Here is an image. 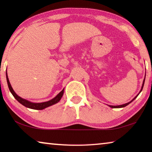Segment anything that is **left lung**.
Instances as JSON below:
<instances>
[{
  "label": "left lung",
  "instance_id": "obj_1",
  "mask_svg": "<svg viewBox=\"0 0 152 152\" xmlns=\"http://www.w3.org/2000/svg\"><path fill=\"white\" fill-rule=\"evenodd\" d=\"M145 78H144V80H143V84H142V86H141V90H140V92H139L138 93V94H137V96H135L134 98H133V99L132 100V101H131L130 102H127V103H125V104H121V105H117V106H113V105H109V106L110 107H111V108H123V107H126V106H127V105L129 104H130L131 102H132V101H134V100L136 99V98L137 97V96L139 94H140V92H141V91H142V89H143V85H144V82H145Z\"/></svg>",
  "mask_w": 152,
  "mask_h": 152
}]
</instances>
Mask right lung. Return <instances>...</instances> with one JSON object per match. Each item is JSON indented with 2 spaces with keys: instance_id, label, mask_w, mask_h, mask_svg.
<instances>
[{
  "instance_id": "1",
  "label": "right lung",
  "mask_w": 152,
  "mask_h": 152,
  "mask_svg": "<svg viewBox=\"0 0 152 152\" xmlns=\"http://www.w3.org/2000/svg\"><path fill=\"white\" fill-rule=\"evenodd\" d=\"M6 77H7V84H8L9 91H11V94L13 95V96L15 98V99H16L18 102H20V104L23 105V106H25V107L29 108V109H35V110L44 109H45V108L51 106V105L58 103V102L60 101L61 97H62L63 94H64V88L60 92V93L57 94V96H56L54 98H53V99H52L49 101L43 102H38V103H37V102H30L29 101H27V100H26V99H23V98L20 97L19 96H18V95L15 93V92L13 91V89H12V88L11 84H10L8 76H7V72H6Z\"/></svg>"
}]
</instances>
